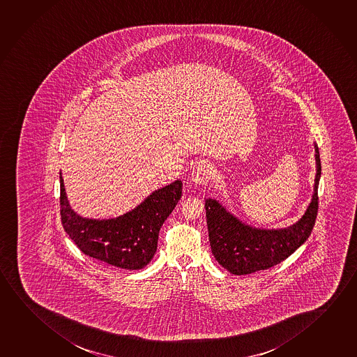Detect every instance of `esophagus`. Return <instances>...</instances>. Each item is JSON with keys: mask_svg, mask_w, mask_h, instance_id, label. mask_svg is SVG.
Returning a JSON list of instances; mask_svg holds the SVG:
<instances>
[{"mask_svg": "<svg viewBox=\"0 0 357 357\" xmlns=\"http://www.w3.org/2000/svg\"><path fill=\"white\" fill-rule=\"evenodd\" d=\"M214 174V168L213 165L202 162L198 165L192 168V174H190V181L195 185H204L206 184L210 178Z\"/></svg>", "mask_w": 357, "mask_h": 357, "instance_id": "obj_1", "label": "esophagus"}]
</instances>
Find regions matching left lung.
Masks as SVG:
<instances>
[{"mask_svg": "<svg viewBox=\"0 0 357 357\" xmlns=\"http://www.w3.org/2000/svg\"><path fill=\"white\" fill-rule=\"evenodd\" d=\"M317 176L312 202L296 224L284 229H258L243 224L215 199L205 200L211 252L232 275H251L289 257L312 234L318 214V187L321 163L315 144Z\"/></svg>", "mask_w": 357, "mask_h": 357, "instance_id": "8db88e82", "label": "left lung"}]
</instances>
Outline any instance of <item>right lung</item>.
<instances>
[{
    "mask_svg": "<svg viewBox=\"0 0 357 357\" xmlns=\"http://www.w3.org/2000/svg\"><path fill=\"white\" fill-rule=\"evenodd\" d=\"M61 178V224L80 251L89 257L122 269H141L157 251L160 227L181 198V181L152 192L138 206L114 219H86L66 198Z\"/></svg>",
    "mask_w": 357,
    "mask_h": 357,
    "instance_id": "1",
    "label": "right lung"
}]
</instances>
